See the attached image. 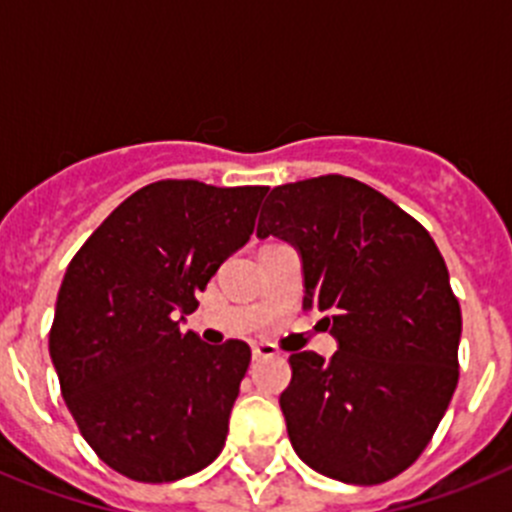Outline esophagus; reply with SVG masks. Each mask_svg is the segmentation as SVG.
<instances>
[{
  "instance_id": "34e87169",
  "label": "esophagus",
  "mask_w": 512,
  "mask_h": 512,
  "mask_svg": "<svg viewBox=\"0 0 512 512\" xmlns=\"http://www.w3.org/2000/svg\"><path fill=\"white\" fill-rule=\"evenodd\" d=\"M274 356H279L277 346L274 343H253V359H274Z\"/></svg>"
}]
</instances>
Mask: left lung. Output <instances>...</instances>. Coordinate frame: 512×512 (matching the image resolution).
<instances>
[{
    "label": "left lung",
    "instance_id": "left-lung-1",
    "mask_svg": "<svg viewBox=\"0 0 512 512\" xmlns=\"http://www.w3.org/2000/svg\"><path fill=\"white\" fill-rule=\"evenodd\" d=\"M259 238L297 246L305 310L325 312L338 351L289 356L279 397L307 467L379 485L413 464L459 382L461 307L428 230L382 192L328 174L271 189Z\"/></svg>",
    "mask_w": 512,
    "mask_h": 512
}]
</instances>
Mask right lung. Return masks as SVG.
Instances as JSON below:
<instances>
[{"instance_id": "1", "label": "right lung", "mask_w": 512, "mask_h": 512, "mask_svg": "<svg viewBox=\"0 0 512 512\" xmlns=\"http://www.w3.org/2000/svg\"><path fill=\"white\" fill-rule=\"evenodd\" d=\"M266 187L164 179L138 189L71 259L51 325L61 395L94 454L135 482H174L223 451L243 341L207 346L179 320L246 246Z\"/></svg>"}]
</instances>
